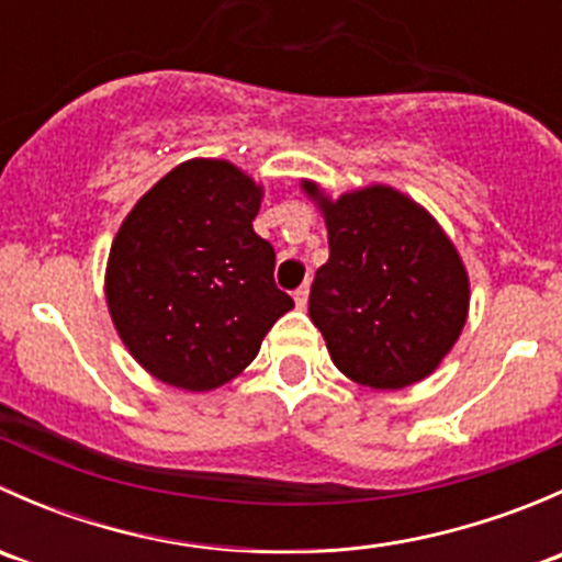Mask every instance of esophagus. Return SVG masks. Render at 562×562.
Here are the masks:
<instances>
[{
	"label": "esophagus",
	"instance_id": "34e87169",
	"mask_svg": "<svg viewBox=\"0 0 562 562\" xmlns=\"http://www.w3.org/2000/svg\"><path fill=\"white\" fill-rule=\"evenodd\" d=\"M307 299H310V285H307V282H304V285L299 288L296 293H293V302H296L299 310H304V307H307Z\"/></svg>",
	"mask_w": 562,
	"mask_h": 562
}]
</instances>
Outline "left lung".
<instances>
[{
    "label": "left lung",
    "instance_id": "obj_1",
    "mask_svg": "<svg viewBox=\"0 0 562 562\" xmlns=\"http://www.w3.org/2000/svg\"><path fill=\"white\" fill-rule=\"evenodd\" d=\"M328 260L315 271L310 317L331 361L361 386L394 391L440 364L468 317V274L449 236L391 187L321 198Z\"/></svg>",
    "mask_w": 562,
    "mask_h": 562
}]
</instances>
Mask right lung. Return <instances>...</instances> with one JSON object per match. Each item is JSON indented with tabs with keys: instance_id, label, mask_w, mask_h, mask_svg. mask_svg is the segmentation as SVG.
I'll return each mask as SVG.
<instances>
[{
	"instance_id": "right-lung-1",
	"label": "right lung",
	"mask_w": 562,
	"mask_h": 562,
	"mask_svg": "<svg viewBox=\"0 0 562 562\" xmlns=\"http://www.w3.org/2000/svg\"><path fill=\"white\" fill-rule=\"evenodd\" d=\"M260 187L225 160L162 176L119 228L108 258L113 326L146 372L184 391L239 375L293 307L274 247L252 231Z\"/></svg>"
}]
</instances>
